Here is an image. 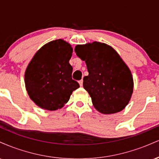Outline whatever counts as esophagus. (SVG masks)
<instances>
[{"instance_id": "1", "label": "esophagus", "mask_w": 159, "mask_h": 159, "mask_svg": "<svg viewBox=\"0 0 159 159\" xmlns=\"http://www.w3.org/2000/svg\"><path fill=\"white\" fill-rule=\"evenodd\" d=\"M78 83H79V84H80V86H81V87H82V86H83V80H80L79 81H78Z\"/></svg>"}]
</instances>
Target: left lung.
Returning <instances> with one entry per match:
<instances>
[{"mask_svg":"<svg viewBox=\"0 0 159 159\" xmlns=\"http://www.w3.org/2000/svg\"><path fill=\"white\" fill-rule=\"evenodd\" d=\"M75 51L87 65L89 75L84 77L83 86L95 108L105 114L123 111L132 97L134 81L120 54L110 45L96 41L76 45Z\"/></svg>","mask_w":159,"mask_h":159,"instance_id":"obj_1","label":"left lung"}]
</instances>
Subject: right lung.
<instances>
[{
  "label": "right lung",
  "mask_w": 159,
  "mask_h": 159,
  "mask_svg": "<svg viewBox=\"0 0 159 159\" xmlns=\"http://www.w3.org/2000/svg\"><path fill=\"white\" fill-rule=\"evenodd\" d=\"M72 45L59 39L43 45L33 57L25 73V83L30 99L42 109L56 111L69 100L80 87L72 80L69 60Z\"/></svg>",
  "instance_id": "1"
}]
</instances>
